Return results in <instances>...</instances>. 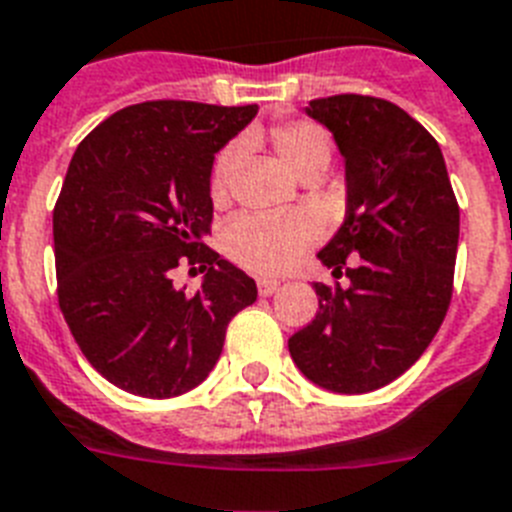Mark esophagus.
I'll return each mask as SVG.
<instances>
[{
    "label": "esophagus",
    "instance_id": "1",
    "mask_svg": "<svg viewBox=\"0 0 512 512\" xmlns=\"http://www.w3.org/2000/svg\"><path fill=\"white\" fill-rule=\"evenodd\" d=\"M277 290H280V282H277V280H266V277H264V280H259V293L264 295V298H266V295H274Z\"/></svg>",
    "mask_w": 512,
    "mask_h": 512
}]
</instances>
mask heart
Instances as JSON below:
<instances>
[{"mask_svg":"<svg viewBox=\"0 0 512 512\" xmlns=\"http://www.w3.org/2000/svg\"><path fill=\"white\" fill-rule=\"evenodd\" d=\"M274 154L298 180H319L332 159V141L316 122L295 120L269 130ZM240 162V146H227L211 170V198L222 204L230 193L232 172ZM311 243V227L301 219L246 214L225 230V251L240 266L259 274L285 272Z\"/></svg>","mask_w":512,"mask_h":512,"instance_id":"b5f03b06","label":"heart"}]
</instances>
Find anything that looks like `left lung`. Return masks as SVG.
I'll return each instance as SVG.
<instances>
[{"label":"left lung","mask_w":512,"mask_h":512,"mask_svg":"<svg viewBox=\"0 0 512 512\" xmlns=\"http://www.w3.org/2000/svg\"><path fill=\"white\" fill-rule=\"evenodd\" d=\"M345 164V219L316 253L348 287L316 282V319L287 340L303 377L361 395L398 379L437 335L453 298L460 211L439 143L392 101H308Z\"/></svg>","instance_id":"obj_1"}]
</instances>
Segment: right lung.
Listing matches in <instances>:
<instances>
[{
  "label": "right lung",
  "mask_w": 512,
  "mask_h": 512,
  "mask_svg": "<svg viewBox=\"0 0 512 512\" xmlns=\"http://www.w3.org/2000/svg\"><path fill=\"white\" fill-rule=\"evenodd\" d=\"M259 107L143 101L80 141L54 206L57 295L80 353L141 398H175L209 377L230 319L256 282L204 243L211 167ZM180 260L207 269L175 288Z\"/></svg>",
  "instance_id": "add662e5"
}]
</instances>
